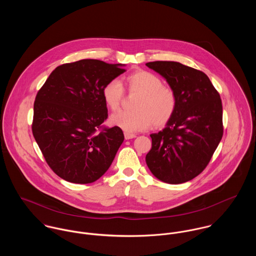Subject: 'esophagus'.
Segmentation results:
<instances>
[{"label": "esophagus", "instance_id": "obj_1", "mask_svg": "<svg viewBox=\"0 0 256 256\" xmlns=\"http://www.w3.org/2000/svg\"><path fill=\"white\" fill-rule=\"evenodd\" d=\"M124 137L126 140H130V139H133V138H136V135L135 134H130V133H124Z\"/></svg>", "mask_w": 256, "mask_h": 256}]
</instances>
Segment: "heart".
Instances as JSON below:
<instances>
[{
  "label": "heart",
  "mask_w": 256,
  "mask_h": 256,
  "mask_svg": "<svg viewBox=\"0 0 256 256\" xmlns=\"http://www.w3.org/2000/svg\"><path fill=\"white\" fill-rule=\"evenodd\" d=\"M129 92L139 94L135 100L133 111H118L110 116V123L127 133L144 131L152 123L156 127L166 125L176 108L174 92L164 86L162 80L154 74L139 70L123 78ZM102 98L111 110L119 108L124 90L118 80L108 82L102 90Z\"/></svg>",
  "instance_id": "obj_1"
}]
</instances>
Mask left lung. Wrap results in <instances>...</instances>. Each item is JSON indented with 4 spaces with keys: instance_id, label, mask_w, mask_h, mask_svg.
<instances>
[{
    "instance_id": "8db88e82",
    "label": "left lung",
    "mask_w": 256,
    "mask_h": 256,
    "mask_svg": "<svg viewBox=\"0 0 256 256\" xmlns=\"http://www.w3.org/2000/svg\"><path fill=\"white\" fill-rule=\"evenodd\" d=\"M176 98V108L158 133L150 134L146 162L160 182H186L209 164L222 137V106L219 92L206 74L180 62H148Z\"/></svg>"
}]
</instances>
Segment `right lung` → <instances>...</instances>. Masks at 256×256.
Returning <instances> with one entry per match:
<instances>
[{
	"instance_id": "add662e5",
	"label": "right lung",
	"mask_w": 256,
	"mask_h": 256,
	"mask_svg": "<svg viewBox=\"0 0 256 256\" xmlns=\"http://www.w3.org/2000/svg\"><path fill=\"white\" fill-rule=\"evenodd\" d=\"M124 64L84 59L57 67L37 92L32 133L47 164L66 182H94L110 168L124 141L108 118L104 86L124 73Z\"/></svg>"
}]
</instances>
